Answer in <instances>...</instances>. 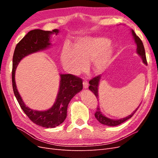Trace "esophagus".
<instances>
[{
  "label": "esophagus",
  "instance_id": "obj_1",
  "mask_svg": "<svg viewBox=\"0 0 158 158\" xmlns=\"http://www.w3.org/2000/svg\"><path fill=\"white\" fill-rule=\"evenodd\" d=\"M83 86H84V88H85V89H86V88H88L89 85H88V82L87 80H85L83 81Z\"/></svg>",
  "mask_w": 158,
  "mask_h": 158
}]
</instances>
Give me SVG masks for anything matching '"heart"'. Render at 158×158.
I'll return each mask as SVG.
<instances>
[{"label":"heart","mask_w":158,"mask_h":158,"mask_svg":"<svg viewBox=\"0 0 158 158\" xmlns=\"http://www.w3.org/2000/svg\"><path fill=\"white\" fill-rule=\"evenodd\" d=\"M114 52L113 45L103 36H85L76 40L73 48L64 45L60 52V62L68 73L76 75L86 64L94 74H101L110 64Z\"/></svg>","instance_id":"b5f03b06"}]
</instances>
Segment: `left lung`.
I'll use <instances>...</instances> for the list:
<instances>
[{
  "label": "left lung",
  "mask_w": 158,
  "mask_h": 158,
  "mask_svg": "<svg viewBox=\"0 0 158 158\" xmlns=\"http://www.w3.org/2000/svg\"><path fill=\"white\" fill-rule=\"evenodd\" d=\"M131 33H132V35L133 37V39H134V40H135L136 44L137 45V48H136L137 54L141 57L143 63H144L145 64L147 65L146 52H145V49H144V45H143V43L140 38L138 37V36H137L136 35L135 32L133 30H131ZM101 76H102L101 75H99V76H96V77H95L93 79L91 80L89 82V89L92 91V92L94 94L95 97L98 98V100L99 98L98 87H99V83L100 81V78H101ZM138 108H136V110H135V111H134L131 114H129L128 116H127L125 118H122L115 120V119L109 118L105 116L104 114H102V113L101 112V110H100V108L98 106V107L97 108V110H96V112H95V117L97 118V120L101 124H103V125H107V126H109V127H114V126H117L118 125H121V123H124L127 120H128V119L131 118L133 116V114H135L136 113V111H137Z\"/></svg>",
  "instance_id": "left-lung-1"
}]
</instances>
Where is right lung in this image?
Here are the masks:
<instances>
[{
	"label": "right lung",
	"mask_w": 158,
	"mask_h": 158,
	"mask_svg": "<svg viewBox=\"0 0 158 158\" xmlns=\"http://www.w3.org/2000/svg\"><path fill=\"white\" fill-rule=\"evenodd\" d=\"M59 33V30L44 31L33 30L28 32L16 45L12 59V81L14 94L22 109L36 125L45 128H54L63 123L66 117L69 102L83 88L82 80L73 74H60L59 89L55 102L46 111L33 110L26 106L19 94L15 82V71L20 60L25 56L50 47L51 35Z\"/></svg>",
	"instance_id": "obj_1"
}]
</instances>
